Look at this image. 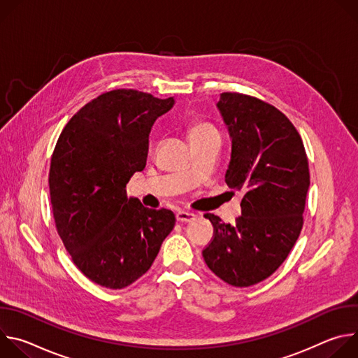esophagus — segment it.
<instances>
[{
    "instance_id": "obj_1",
    "label": "esophagus",
    "mask_w": 358,
    "mask_h": 358,
    "mask_svg": "<svg viewBox=\"0 0 358 358\" xmlns=\"http://www.w3.org/2000/svg\"><path fill=\"white\" fill-rule=\"evenodd\" d=\"M176 217H177L178 222H191V221H194L196 218L195 214L188 213V211H178Z\"/></svg>"
}]
</instances>
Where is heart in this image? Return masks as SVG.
<instances>
[{
  "label": "heart",
  "instance_id": "heart-1",
  "mask_svg": "<svg viewBox=\"0 0 358 358\" xmlns=\"http://www.w3.org/2000/svg\"><path fill=\"white\" fill-rule=\"evenodd\" d=\"M215 129L208 124V123H202V122H198V123H192L188 129V136H189V140H195L198 137H202L206 134H210V133H214Z\"/></svg>",
  "mask_w": 358,
  "mask_h": 358
}]
</instances>
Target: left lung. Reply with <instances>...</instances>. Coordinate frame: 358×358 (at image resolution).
Returning a JSON list of instances; mask_svg holds the SVG:
<instances>
[{
	"mask_svg": "<svg viewBox=\"0 0 358 358\" xmlns=\"http://www.w3.org/2000/svg\"><path fill=\"white\" fill-rule=\"evenodd\" d=\"M217 108L232 138L225 181L243 194L242 211L234 225L203 215L215 235L202 257L220 279L248 287L269 278L300 235L309 162L297 130L272 105L225 92Z\"/></svg>",
	"mask_w": 358,
	"mask_h": 358,
	"instance_id": "obj_1",
	"label": "left lung"
}]
</instances>
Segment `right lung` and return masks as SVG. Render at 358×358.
I'll list each match as a JSON object with an SVG mask.
<instances>
[{
  "label": "right lung",
  "mask_w": 358,
  "mask_h": 358,
  "mask_svg": "<svg viewBox=\"0 0 358 358\" xmlns=\"http://www.w3.org/2000/svg\"><path fill=\"white\" fill-rule=\"evenodd\" d=\"M176 103L133 89L97 96L65 126L49 170L58 234L92 282L123 289L155 262L176 225L170 210L127 198L126 184L145 167L155 122Z\"/></svg>",
  "instance_id": "add662e5"
}]
</instances>
